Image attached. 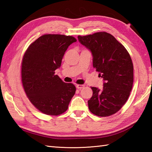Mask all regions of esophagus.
<instances>
[{"mask_svg":"<svg viewBox=\"0 0 152 152\" xmlns=\"http://www.w3.org/2000/svg\"><path fill=\"white\" fill-rule=\"evenodd\" d=\"M83 87H84V85H80V84H78L76 86V88H77V89H81L82 88H83Z\"/></svg>","mask_w":152,"mask_h":152,"instance_id":"34e87169","label":"esophagus"}]
</instances>
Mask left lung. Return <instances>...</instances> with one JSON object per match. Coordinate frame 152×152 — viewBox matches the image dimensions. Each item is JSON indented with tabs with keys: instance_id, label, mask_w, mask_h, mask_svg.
<instances>
[{
	"instance_id": "left-lung-1",
	"label": "left lung",
	"mask_w": 152,
	"mask_h": 152,
	"mask_svg": "<svg viewBox=\"0 0 152 152\" xmlns=\"http://www.w3.org/2000/svg\"><path fill=\"white\" fill-rule=\"evenodd\" d=\"M78 38L91 50L93 68L105 82L101 90L91 87L89 110L99 117L114 114L127 102L133 88V64L130 55L114 36L106 32Z\"/></svg>"
}]
</instances>
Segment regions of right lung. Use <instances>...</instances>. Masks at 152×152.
I'll list each match as a JSON object with an SVG mask.
<instances>
[{
	"instance_id": "obj_1",
	"label": "right lung",
	"mask_w": 152,
	"mask_h": 152,
	"mask_svg": "<svg viewBox=\"0 0 152 152\" xmlns=\"http://www.w3.org/2000/svg\"><path fill=\"white\" fill-rule=\"evenodd\" d=\"M72 36L46 34L29 45L21 62V81L28 100L43 114L59 115L69 108L75 94L73 83H65L55 70L61 66Z\"/></svg>"
}]
</instances>
